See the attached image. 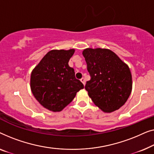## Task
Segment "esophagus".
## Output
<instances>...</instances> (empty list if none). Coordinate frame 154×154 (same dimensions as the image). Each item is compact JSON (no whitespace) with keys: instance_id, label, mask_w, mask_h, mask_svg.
Here are the masks:
<instances>
[{"instance_id":"34e87169","label":"esophagus","mask_w":154,"mask_h":154,"mask_svg":"<svg viewBox=\"0 0 154 154\" xmlns=\"http://www.w3.org/2000/svg\"><path fill=\"white\" fill-rule=\"evenodd\" d=\"M80 81H81L82 83H83V84L84 85H85V79H84V78L83 77V78H82L81 79H80Z\"/></svg>"}]
</instances>
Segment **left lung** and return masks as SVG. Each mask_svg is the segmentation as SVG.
Segmentation results:
<instances>
[{
	"label": "left lung",
	"instance_id": "1",
	"mask_svg": "<svg viewBox=\"0 0 154 154\" xmlns=\"http://www.w3.org/2000/svg\"><path fill=\"white\" fill-rule=\"evenodd\" d=\"M83 56L91 79L85 88L96 106L105 112L119 109L132 91V75L125 63L107 49H86Z\"/></svg>",
	"mask_w": 154,
	"mask_h": 154
}]
</instances>
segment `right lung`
<instances>
[{"label": "right lung", "instance_id": "obj_1", "mask_svg": "<svg viewBox=\"0 0 154 154\" xmlns=\"http://www.w3.org/2000/svg\"><path fill=\"white\" fill-rule=\"evenodd\" d=\"M74 53L73 49L49 51L31 73L32 93L50 111H61L84 88V84L75 78L74 69L68 66Z\"/></svg>", "mask_w": 154, "mask_h": 154}]
</instances>
